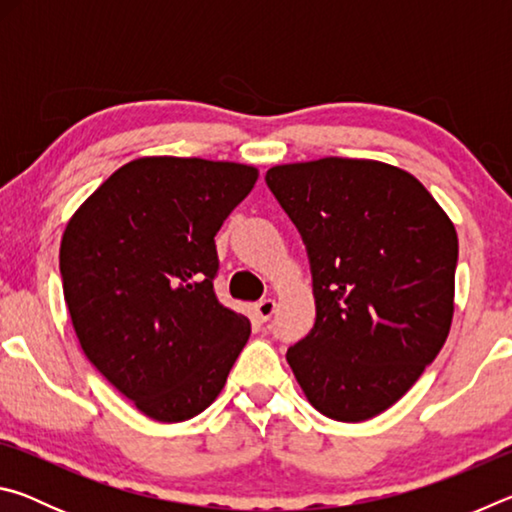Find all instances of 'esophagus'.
<instances>
[{
	"mask_svg": "<svg viewBox=\"0 0 512 512\" xmlns=\"http://www.w3.org/2000/svg\"><path fill=\"white\" fill-rule=\"evenodd\" d=\"M275 300L273 298H264V300H259V302H255V316L262 320V323H266L268 318H271L273 314H275Z\"/></svg>",
	"mask_w": 512,
	"mask_h": 512,
	"instance_id": "34e87169",
	"label": "esophagus"
}]
</instances>
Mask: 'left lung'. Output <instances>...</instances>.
<instances>
[{
    "mask_svg": "<svg viewBox=\"0 0 512 512\" xmlns=\"http://www.w3.org/2000/svg\"><path fill=\"white\" fill-rule=\"evenodd\" d=\"M305 241L316 323L287 361L307 400L341 422L375 418L418 381L454 314L458 237L433 196L375 160L266 171Z\"/></svg>",
    "mask_w": 512,
    "mask_h": 512,
    "instance_id": "left-lung-1",
    "label": "left lung"
}]
</instances>
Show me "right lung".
Wrapping results in <instances>:
<instances>
[{
    "mask_svg": "<svg viewBox=\"0 0 512 512\" xmlns=\"http://www.w3.org/2000/svg\"><path fill=\"white\" fill-rule=\"evenodd\" d=\"M257 169L140 158L85 201L60 241V275L85 357L158 422L210 406L250 336L219 302L214 237Z\"/></svg>",
    "mask_w": 512,
    "mask_h": 512,
    "instance_id": "right-lung-1",
    "label": "right lung"
}]
</instances>
